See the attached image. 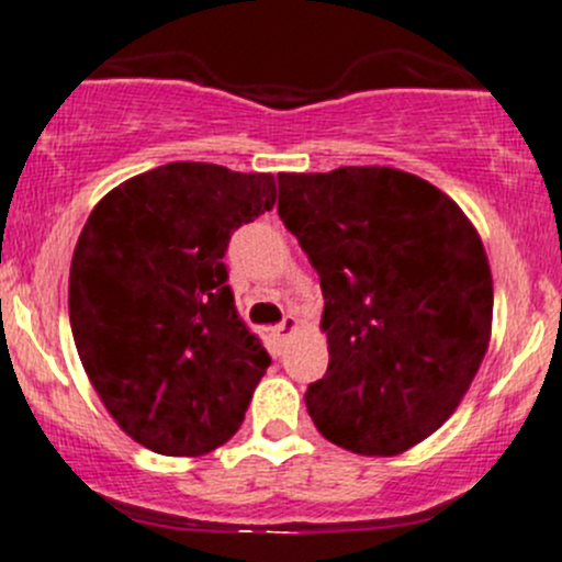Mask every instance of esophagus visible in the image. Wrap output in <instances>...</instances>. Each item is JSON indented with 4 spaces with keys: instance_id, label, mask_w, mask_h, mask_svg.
Wrapping results in <instances>:
<instances>
[{
    "instance_id": "34e87169",
    "label": "esophagus",
    "mask_w": 562,
    "mask_h": 562,
    "mask_svg": "<svg viewBox=\"0 0 562 562\" xmlns=\"http://www.w3.org/2000/svg\"><path fill=\"white\" fill-rule=\"evenodd\" d=\"M296 326H299L296 315H285V317H282L280 323H277L274 328H271V334H274V339H277V342H282V339H285L288 334H291L293 328H296Z\"/></svg>"
}]
</instances>
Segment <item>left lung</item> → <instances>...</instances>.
Masks as SVG:
<instances>
[{
	"label": "left lung",
	"mask_w": 562,
	"mask_h": 562,
	"mask_svg": "<svg viewBox=\"0 0 562 562\" xmlns=\"http://www.w3.org/2000/svg\"><path fill=\"white\" fill-rule=\"evenodd\" d=\"M277 212L321 277L328 370L304 402L323 438L391 457L435 432L484 361L492 274L446 192L396 168L280 173Z\"/></svg>",
	"instance_id": "obj_1"
}]
</instances>
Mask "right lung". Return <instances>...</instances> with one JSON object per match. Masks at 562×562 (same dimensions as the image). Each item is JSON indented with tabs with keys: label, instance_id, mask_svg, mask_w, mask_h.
I'll return each mask as SVG.
<instances>
[{
	"label": "right lung",
	"instance_id": "1",
	"mask_svg": "<svg viewBox=\"0 0 562 562\" xmlns=\"http://www.w3.org/2000/svg\"><path fill=\"white\" fill-rule=\"evenodd\" d=\"M274 201L271 173L168 162L108 192L78 236V356L119 427L157 454H206L245 422L271 359L236 310L223 258Z\"/></svg>",
	"mask_w": 562,
	"mask_h": 562
}]
</instances>
